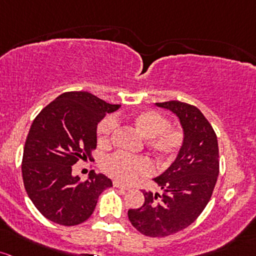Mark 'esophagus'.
<instances>
[{
    "instance_id": "1",
    "label": "esophagus",
    "mask_w": 256,
    "mask_h": 256,
    "mask_svg": "<svg viewBox=\"0 0 256 256\" xmlns=\"http://www.w3.org/2000/svg\"><path fill=\"white\" fill-rule=\"evenodd\" d=\"M113 184H114V187L120 188V190H128V186H124V184H119V182H116V181H114V182H113Z\"/></svg>"
}]
</instances>
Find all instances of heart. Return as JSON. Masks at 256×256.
<instances>
[{
	"instance_id": "b5f03b06",
	"label": "heart",
	"mask_w": 256,
	"mask_h": 256,
	"mask_svg": "<svg viewBox=\"0 0 256 256\" xmlns=\"http://www.w3.org/2000/svg\"><path fill=\"white\" fill-rule=\"evenodd\" d=\"M131 125L147 138V144L160 159L170 160L184 144L181 128H169V120L156 110H144L128 118ZM116 128L113 118L102 120L97 128L98 143L102 147L110 144L112 136ZM102 170L108 176L122 184H131L134 180L150 175L153 170L152 162L144 156H128L116 153L102 162Z\"/></svg>"
}]
</instances>
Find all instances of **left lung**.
<instances>
[{"label":"left lung","instance_id":"left-lung-1","mask_svg":"<svg viewBox=\"0 0 256 256\" xmlns=\"http://www.w3.org/2000/svg\"><path fill=\"white\" fill-rule=\"evenodd\" d=\"M156 106L178 116L184 144L172 164L153 178L162 194L143 190V206L128 210V216L142 234L166 237L194 222L209 203L218 176V146L215 131L196 106L180 100Z\"/></svg>","mask_w":256,"mask_h":256}]
</instances>
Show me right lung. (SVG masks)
I'll use <instances>...</instances> for the list:
<instances>
[{
	"instance_id": "add662e5",
	"label": "right lung",
	"mask_w": 256,
	"mask_h": 256,
	"mask_svg": "<svg viewBox=\"0 0 256 256\" xmlns=\"http://www.w3.org/2000/svg\"><path fill=\"white\" fill-rule=\"evenodd\" d=\"M120 108L84 91L62 94L35 118L23 154L24 187L36 209L63 226L82 224L94 212L98 196L112 187L103 174L86 181L72 176L78 159H91L98 122Z\"/></svg>"
}]
</instances>
